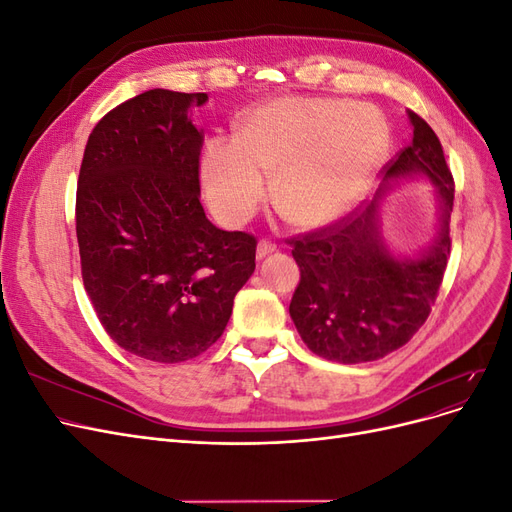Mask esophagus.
Wrapping results in <instances>:
<instances>
[{"label":"esophagus","mask_w":512,"mask_h":512,"mask_svg":"<svg viewBox=\"0 0 512 512\" xmlns=\"http://www.w3.org/2000/svg\"><path fill=\"white\" fill-rule=\"evenodd\" d=\"M271 252H275V243H271L269 239H260L258 245H256V256H258V258H265V256H269Z\"/></svg>","instance_id":"obj_1"}]
</instances>
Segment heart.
<instances>
[{"label": "heart", "instance_id": "heart-1", "mask_svg": "<svg viewBox=\"0 0 512 512\" xmlns=\"http://www.w3.org/2000/svg\"><path fill=\"white\" fill-rule=\"evenodd\" d=\"M389 132L376 108L324 98H277L247 115L237 141L203 156L213 211L241 224L267 196L297 226H320L352 207L374 179Z\"/></svg>", "mask_w": 512, "mask_h": 512}]
</instances>
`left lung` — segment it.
I'll list each match as a JSON object with an SVG mask.
<instances>
[{"label":"left lung","instance_id":"obj_1","mask_svg":"<svg viewBox=\"0 0 512 512\" xmlns=\"http://www.w3.org/2000/svg\"><path fill=\"white\" fill-rule=\"evenodd\" d=\"M412 141L384 166V183L363 213L290 239L301 282L290 318L307 348L327 361H378L408 344L438 297L451 256L455 181L429 123L408 111ZM421 176L437 185L443 218L437 239L416 259H397L385 247L377 211L395 180Z\"/></svg>","mask_w":512,"mask_h":512}]
</instances>
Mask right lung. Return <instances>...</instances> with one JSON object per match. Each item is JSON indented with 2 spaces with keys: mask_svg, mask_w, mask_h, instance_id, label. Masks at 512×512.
Returning a JSON list of instances; mask_svg holds the SVG:
<instances>
[{
  "mask_svg": "<svg viewBox=\"0 0 512 512\" xmlns=\"http://www.w3.org/2000/svg\"><path fill=\"white\" fill-rule=\"evenodd\" d=\"M207 94L149 89L89 134L76 188L83 284L113 342L153 363L196 359L222 337L256 269V239L200 205Z\"/></svg>",
  "mask_w": 512,
  "mask_h": 512,
  "instance_id": "right-lung-1",
  "label": "right lung"
}]
</instances>
